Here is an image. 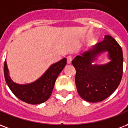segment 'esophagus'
Segmentation results:
<instances>
[{"instance_id":"1","label":"esophagus","mask_w":128,"mask_h":128,"mask_svg":"<svg viewBox=\"0 0 128 128\" xmlns=\"http://www.w3.org/2000/svg\"><path fill=\"white\" fill-rule=\"evenodd\" d=\"M66 59H67V63H68V64H71V62H72V57H71V56H68V57L66 58Z\"/></svg>"}]
</instances>
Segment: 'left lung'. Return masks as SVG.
Instances as JSON below:
<instances>
[{
    "instance_id": "1",
    "label": "left lung",
    "mask_w": 128,
    "mask_h": 128,
    "mask_svg": "<svg viewBox=\"0 0 128 128\" xmlns=\"http://www.w3.org/2000/svg\"><path fill=\"white\" fill-rule=\"evenodd\" d=\"M104 40L72 61L76 70L75 84L79 95L86 102H102L112 94L123 75V52L113 38L106 35ZM107 52L110 60L96 64L99 56Z\"/></svg>"
}]
</instances>
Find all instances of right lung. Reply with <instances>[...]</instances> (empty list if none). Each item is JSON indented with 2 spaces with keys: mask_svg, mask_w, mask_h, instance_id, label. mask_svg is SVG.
<instances>
[{
  "mask_svg": "<svg viewBox=\"0 0 128 128\" xmlns=\"http://www.w3.org/2000/svg\"><path fill=\"white\" fill-rule=\"evenodd\" d=\"M66 64L63 58L51 64L38 80L29 84L14 82L10 76L7 62L4 64V75L6 83L14 94L22 101L30 104H40L49 99L54 88L56 79Z\"/></svg>",
  "mask_w": 128,
  "mask_h": 128,
  "instance_id": "right-lung-1",
  "label": "right lung"
}]
</instances>
